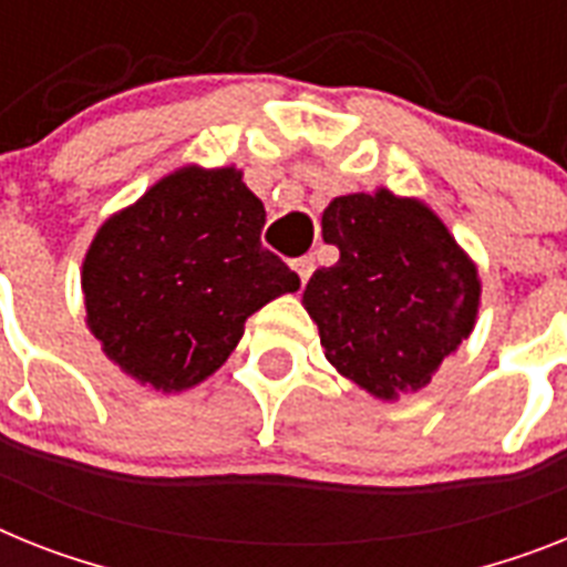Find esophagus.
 <instances>
[{"label": "esophagus", "instance_id": "34e87169", "mask_svg": "<svg viewBox=\"0 0 567 567\" xmlns=\"http://www.w3.org/2000/svg\"><path fill=\"white\" fill-rule=\"evenodd\" d=\"M291 268H293V274L299 276V282L306 285L313 274V259L311 256H299V259L291 261Z\"/></svg>", "mask_w": 567, "mask_h": 567}]
</instances>
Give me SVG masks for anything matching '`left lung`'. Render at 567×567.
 Returning <instances> with one entry per match:
<instances>
[{
    "label": "left lung",
    "mask_w": 567,
    "mask_h": 567,
    "mask_svg": "<svg viewBox=\"0 0 567 567\" xmlns=\"http://www.w3.org/2000/svg\"><path fill=\"white\" fill-rule=\"evenodd\" d=\"M322 239L340 259L313 270L302 306L328 363L380 401L426 386L475 326L473 259L426 204L383 187L328 204Z\"/></svg>",
    "instance_id": "8db88e82"
}]
</instances>
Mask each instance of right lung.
Returning a JSON list of instances; mask_svg holds the SVG:
<instances>
[{"instance_id": "obj_1", "label": "right lung", "mask_w": 567, "mask_h": 567, "mask_svg": "<svg viewBox=\"0 0 567 567\" xmlns=\"http://www.w3.org/2000/svg\"><path fill=\"white\" fill-rule=\"evenodd\" d=\"M261 227L265 207L236 166H181L106 218L80 276L103 354L158 392L210 378L247 317L299 288Z\"/></svg>"}]
</instances>
